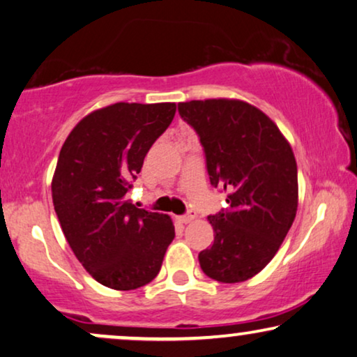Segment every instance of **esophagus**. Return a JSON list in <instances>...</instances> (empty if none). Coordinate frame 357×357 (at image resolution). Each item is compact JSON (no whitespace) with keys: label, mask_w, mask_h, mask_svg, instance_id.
<instances>
[{"label":"esophagus","mask_w":357,"mask_h":357,"mask_svg":"<svg viewBox=\"0 0 357 357\" xmlns=\"http://www.w3.org/2000/svg\"><path fill=\"white\" fill-rule=\"evenodd\" d=\"M194 218H196V212L194 211H189L188 213H184V215H179L178 220L181 223H191Z\"/></svg>","instance_id":"1"}]
</instances>
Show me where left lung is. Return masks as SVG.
Returning <instances> with one entry per match:
<instances>
[{"instance_id": "8db88e82", "label": "left lung", "mask_w": 357, "mask_h": 357, "mask_svg": "<svg viewBox=\"0 0 357 357\" xmlns=\"http://www.w3.org/2000/svg\"><path fill=\"white\" fill-rule=\"evenodd\" d=\"M178 111L197 132L211 184L227 192V211L208 215L213 245L199 264L218 282L248 281L274 258L296 218V156L278 126L240 99L179 102Z\"/></svg>"}]
</instances>
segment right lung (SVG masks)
I'll return each instance as SVG.
<instances>
[{
    "mask_svg": "<svg viewBox=\"0 0 357 357\" xmlns=\"http://www.w3.org/2000/svg\"><path fill=\"white\" fill-rule=\"evenodd\" d=\"M174 102H116L83 117L66 137L52 179L60 227L83 268L102 286L134 291L160 273L174 225L127 199Z\"/></svg>",
    "mask_w": 357,
    "mask_h": 357,
    "instance_id": "1",
    "label": "right lung"
}]
</instances>
